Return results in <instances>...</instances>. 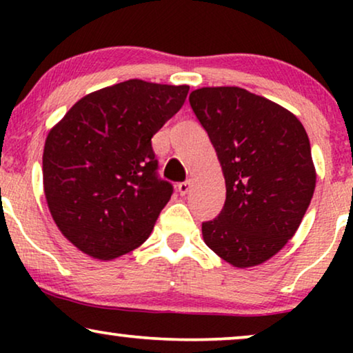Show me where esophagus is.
<instances>
[{
  "label": "esophagus",
  "instance_id": "esophagus-1",
  "mask_svg": "<svg viewBox=\"0 0 353 353\" xmlns=\"http://www.w3.org/2000/svg\"><path fill=\"white\" fill-rule=\"evenodd\" d=\"M178 192H180L181 196H185V194H188V191H190V188H191V183L190 181H181V183H178Z\"/></svg>",
  "mask_w": 353,
  "mask_h": 353
}]
</instances>
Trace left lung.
<instances>
[{
  "mask_svg": "<svg viewBox=\"0 0 353 353\" xmlns=\"http://www.w3.org/2000/svg\"><path fill=\"white\" fill-rule=\"evenodd\" d=\"M223 170L226 201L202 223L214 252L238 268L267 262L296 234L315 191L307 132L288 109L238 86L190 94Z\"/></svg>",
  "mask_w": 353,
  "mask_h": 353,
  "instance_id": "obj_1",
  "label": "left lung"
}]
</instances>
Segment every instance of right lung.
Returning a JSON list of instances; mask_svg holds the SVG:
<instances>
[{
	"instance_id": "1",
	"label": "right lung",
	"mask_w": 353,
	"mask_h": 353,
	"mask_svg": "<svg viewBox=\"0 0 353 353\" xmlns=\"http://www.w3.org/2000/svg\"><path fill=\"white\" fill-rule=\"evenodd\" d=\"M188 85L127 80L86 94L48 133L43 186L61 233L81 252L110 260L149 238L173 186L157 175L151 138Z\"/></svg>"
}]
</instances>
